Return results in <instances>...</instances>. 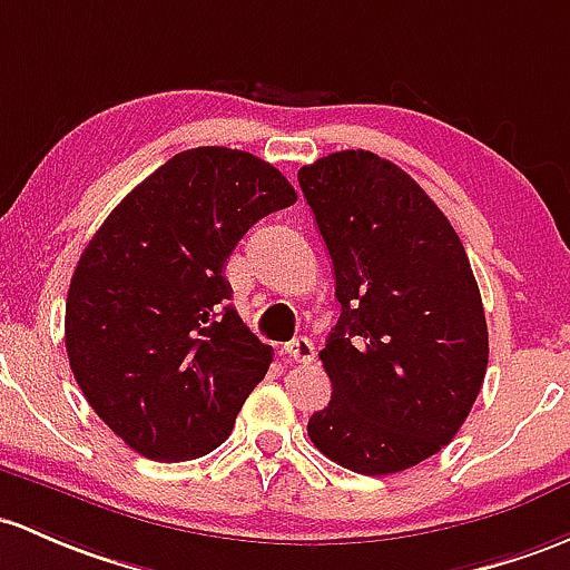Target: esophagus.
I'll return each mask as SVG.
<instances>
[{"instance_id": "1", "label": "esophagus", "mask_w": 570, "mask_h": 570, "mask_svg": "<svg viewBox=\"0 0 570 570\" xmlns=\"http://www.w3.org/2000/svg\"><path fill=\"white\" fill-rule=\"evenodd\" d=\"M285 353L293 361H298V364H307V361L315 358V345H312V340H307V336H296V340L287 342Z\"/></svg>"}]
</instances>
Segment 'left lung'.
I'll use <instances>...</instances> for the list:
<instances>
[{"mask_svg": "<svg viewBox=\"0 0 570 570\" xmlns=\"http://www.w3.org/2000/svg\"><path fill=\"white\" fill-rule=\"evenodd\" d=\"M298 185L342 304L321 351L332 402L312 413L309 440L353 473H400L449 445L479 396V283L445 214L400 165L334 151L304 165Z\"/></svg>", "mask_w": 570, "mask_h": 570, "instance_id": "left-lung-1", "label": "left lung"}]
</instances>
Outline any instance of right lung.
<instances>
[{"instance_id":"obj_1","label":"right lung","mask_w":570,"mask_h":570,"mask_svg":"<svg viewBox=\"0 0 570 570\" xmlns=\"http://www.w3.org/2000/svg\"><path fill=\"white\" fill-rule=\"evenodd\" d=\"M296 189L249 151L170 157L108 214L67 291L65 345L83 396L132 451L198 459L228 440L274 351L230 307L225 263Z\"/></svg>"}]
</instances>
